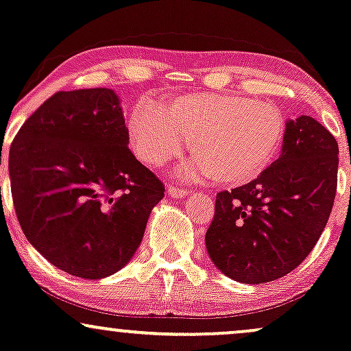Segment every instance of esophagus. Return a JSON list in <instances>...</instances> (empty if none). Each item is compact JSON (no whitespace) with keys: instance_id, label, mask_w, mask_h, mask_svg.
<instances>
[{"instance_id":"esophagus-1","label":"esophagus","mask_w":351,"mask_h":351,"mask_svg":"<svg viewBox=\"0 0 351 351\" xmlns=\"http://www.w3.org/2000/svg\"><path fill=\"white\" fill-rule=\"evenodd\" d=\"M167 194L172 195V197H177V199H182V197H186L189 192H187V189L177 187V186H174V184H169V186H167Z\"/></svg>"}]
</instances>
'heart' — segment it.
Segmentation results:
<instances>
[{
	"label": "heart",
	"mask_w": 351,
	"mask_h": 351,
	"mask_svg": "<svg viewBox=\"0 0 351 351\" xmlns=\"http://www.w3.org/2000/svg\"><path fill=\"white\" fill-rule=\"evenodd\" d=\"M285 121L274 104L235 94L197 93L160 109L137 102L129 117L131 145L141 160L160 165L191 139L192 179L240 186L257 179L280 149Z\"/></svg>",
	"instance_id": "obj_1"
}]
</instances>
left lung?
<instances>
[{"label":"left lung","instance_id":"obj_1","mask_svg":"<svg viewBox=\"0 0 351 351\" xmlns=\"http://www.w3.org/2000/svg\"><path fill=\"white\" fill-rule=\"evenodd\" d=\"M338 144L310 116L289 121L282 154L252 182L222 191L206 245L222 274L271 282L297 269L328 222L338 182Z\"/></svg>","mask_w":351,"mask_h":351}]
</instances>
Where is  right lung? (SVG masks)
<instances>
[{
	"label": "right lung",
	"instance_id": "1",
	"mask_svg": "<svg viewBox=\"0 0 351 351\" xmlns=\"http://www.w3.org/2000/svg\"><path fill=\"white\" fill-rule=\"evenodd\" d=\"M114 90H59L10 147L14 212L46 261L97 280L131 261L164 184L134 157ZM1 164V162H0Z\"/></svg>",
	"mask_w": 351,
	"mask_h": 351
}]
</instances>
